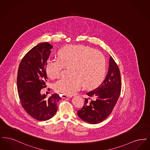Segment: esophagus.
<instances>
[{
	"label": "esophagus",
	"mask_w": 150,
	"mask_h": 150,
	"mask_svg": "<svg viewBox=\"0 0 150 150\" xmlns=\"http://www.w3.org/2000/svg\"><path fill=\"white\" fill-rule=\"evenodd\" d=\"M71 95H66V94H62V97L63 98H71Z\"/></svg>",
	"instance_id": "34e87169"
}]
</instances>
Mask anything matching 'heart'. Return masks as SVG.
Masks as SVG:
<instances>
[{"label": "heart", "instance_id": "obj_1", "mask_svg": "<svg viewBox=\"0 0 150 150\" xmlns=\"http://www.w3.org/2000/svg\"><path fill=\"white\" fill-rule=\"evenodd\" d=\"M58 59H48L45 71L48 78L60 77L64 67H70V77L57 81L54 89L66 95L76 93L81 86L92 88L103 80L106 70V61L100 51L84 45L66 46L57 52Z\"/></svg>", "mask_w": 150, "mask_h": 150}]
</instances>
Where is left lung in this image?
Wrapping results in <instances>:
<instances>
[{"mask_svg": "<svg viewBox=\"0 0 150 150\" xmlns=\"http://www.w3.org/2000/svg\"><path fill=\"white\" fill-rule=\"evenodd\" d=\"M107 75L99 86L86 93L83 108L78 111V116L89 124H96L104 120L113 110L121 92L119 69L110 56Z\"/></svg>", "mask_w": 150, "mask_h": 150, "instance_id": "left-lung-1", "label": "left lung"}]
</instances>
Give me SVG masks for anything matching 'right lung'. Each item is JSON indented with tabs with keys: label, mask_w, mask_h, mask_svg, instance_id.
Here are the masks:
<instances>
[{
	"label": "right lung",
	"mask_w": 150,
	"mask_h": 150,
	"mask_svg": "<svg viewBox=\"0 0 150 150\" xmlns=\"http://www.w3.org/2000/svg\"><path fill=\"white\" fill-rule=\"evenodd\" d=\"M52 48V45L47 42L35 46L22 59L17 73V91L22 106L30 116L39 121L52 118L61 98L56 93L49 98L40 93L47 86L45 65Z\"/></svg>",
	"instance_id": "obj_1"
}]
</instances>
